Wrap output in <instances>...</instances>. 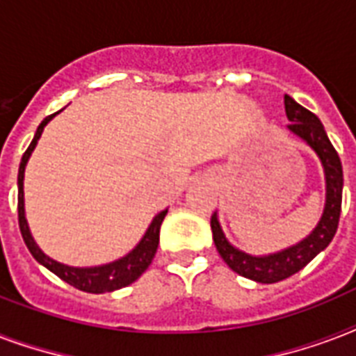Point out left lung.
Wrapping results in <instances>:
<instances>
[{"instance_id": "8db88e82", "label": "left lung", "mask_w": 356, "mask_h": 356, "mask_svg": "<svg viewBox=\"0 0 356 356\" xmlns=\"http://www.w3.org/2000/svg\"><path fill=\"white\" fill-rule=\"evenodd\" d=\"M284 107H286V117L290 120L288 129L307 140L323 163L325 180H327V202H325L323 217L316 230L307 239H302L301 243L282 250V252L269 256H250L234 249L232 245L228 243L221 227H219L216 213L211 216V221H209L216 247L222 260L227 261V266L241 277L261 284L278 282V280L296 275L307 264H310L321 250L327 249V245L332 241L336 230H338L341 211V187H343L341 161L332 143L325 134L323 124L312 111H308L307 107L297 104L291 96H284Z\"/></svg>"}]
</instances>
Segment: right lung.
Masks as SVG:
<instances>
[{
	"label": "right lung",
	"instance_id": "add662e5",
	"mask_svg": "<svg viewBox=\"0 0 356 356\" xmlns=\"http://www.w3.org/2000/svg\"><path fill=\"white\" fill-rule=\"evenodd\" d=\"M54 117L55 113L40 122V126L37 128V134L33 137L31 145L27 147V150L22 156L20 169H18V225H20L22 238H24L27 249H29V252H31L33 258L38 264L48 267L49 271L55 273L60 280H65L66 284H70L74 288L87 291V293H106V291L120 290L124 286H129L131 282H135L143 273L147 271V267L152 264L159 245V227H161V222H163L165 216H167V209L161 211L159 216L154 217L152 225H150V228L145 234V238L140 239V243L128 256H124L122 260L113 261V264H107V266L90 267V269H78V267L63 266L59 261L48 258L42 250L38 249L37 243L33 241L31 234H29V227H27L26 211H24V170H26V163L29 156H31L33 148L37 147V140L42 135L44 126Z\"/></svg>",
	"mask_w": 356,
	"mask_h": 356
}]
</instances>
